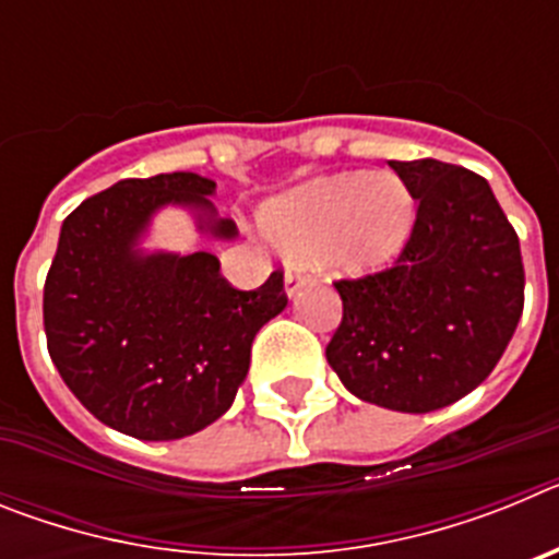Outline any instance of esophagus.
<instances>
[{
  "mask_svg": "<svg viewBox=\"0 0 559 559\" xmlns=\"http://www.w3.org/2000/svg\"><path fill=\"white\" fill-rule=\"evenodd\" d=\"M305 283H308V276H305V271L302 269H290L288 274H285V294L296 296V290L302 288Z\"/></svg>",
  "mask_w": 559,
  "mask_h": 559,
  "instance_id": "obj_1",
  "label": "esophagus"
}]
</instances>
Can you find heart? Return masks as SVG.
<instances>
[{"label":"heart","mask_w":559,"mask_h":559,"mask_svg":"<svg viewBox=\"0 0 559 559\" xmlns=\"http://www.w3.org/2000/svg\"><path fill=\"white\" fill-rule=\"evenodd\" d=\"M414 218L412 190L389 170L322 176L265 206V229L280 249L322 257L344 274H367L397 260Z\"/></svg>","instance_id":"b5f03b06"}]
</instances>
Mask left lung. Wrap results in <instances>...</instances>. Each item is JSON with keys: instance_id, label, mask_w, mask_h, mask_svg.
I'll list each match as a JSON object with an SVG mask.
<instances>
[{"instance_id": "left-lung-1", "label": "left lung", "mask_w": 559, "mask_h": 559, "mask_svg": "<svg viewBox=\"0 0 559 559\" xmlns=\"http://www.w3.org/2000/svg\"><path fill=\"white\" fill-rule=\"evenodd\" d=\"M417 201L392 269L338 280L328 364L355 397L426 414L496 369L523 313L521 243L487 179L437 159L389 162Z\"/></svg>"}]
</instances>
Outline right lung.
I'll list each match as a JSON object with an SVG mask.
<instances>
[{"instance_id": "obj_1", "label": "right lung", "mask_w": 559, "mask_h": 559, "mask_svg": "<svg viewBox=\"0 0 559 559\" xmlns=\"http://www.w3.org/2000/svg\"><path fill=\"white\" fill-rule=\"evenodd\" d=\"M199 173L122 179L67 215L44 283L49 358L69 392L114 431L165 442L229 412L257 330L288 305L283 271L237 290L210 251L136 249L153 212H195L201 231L235 237Z\"/></svg>"}]
</instances>
